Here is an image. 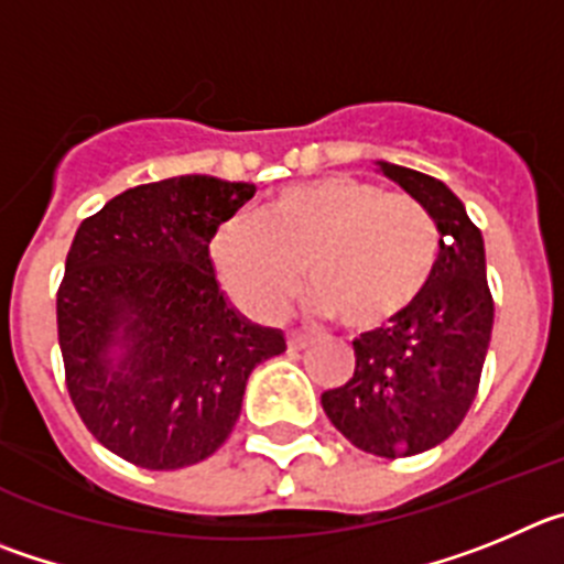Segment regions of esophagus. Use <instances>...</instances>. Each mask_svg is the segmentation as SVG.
<instances>
[{"label": "esophagus", "mask_w": 564, "mask_h": 564, "mask_svg": "<svg viewBox=\"0 0 564 564\" xmlns=\"http://www.w3.org/2000/svg\"><path fill=\"white\" fill-rule=\"evenodd\" d=\"M312 343V337L303 332H289L286 334V345L292 348V351H301V348H306V345Z\"/></svg>", "instance_id": "1"}]
</instances>
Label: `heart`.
Wrapping results in <instances>:
<instances>
[{"label": "heart", "mask_w": 564, "mask_h": 564, "mask_svg": "<svg viewBox=\"0 0 564 564\" xmlns=\"http://www.w3.org/2000/svg\"><path fill=\"white\" fill-rule=\"evenodd\" d=\"M438 258L427 207L408 194L334 174L294 182L210 241L213 270L250 314L275 319L306 283L345 328L382 326L413 306Z\"/></svg>", "instance_id": "obj_1"}]
</instances>
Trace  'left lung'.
Listing matches in <instances>:
<instances>
[{
    "label": "left lung",
    "instance_id": "1",
    "mask_svg": "<svg viewBox=\"0 0 564 564\" xmlns=\"http://www.w3.org/2000/svg\"><path fill=\"white\" fill-rule=\"evenodd\" d=\"M427 207L441 232L424 292L388 326L354 339V377L319 395L334 427L379 458L427 453L458 430L478 395L495 301L484 236L441 180L379 162Z\"/></svg>",
    "mask_w": 564,
    "mask_h": 564
}]
</instances>
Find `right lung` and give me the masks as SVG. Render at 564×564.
I'll return each instance as SVG.
<instances>
[{
    "mask_svg": "<svg viewBox=\"0 0 564 564\" xmlns=\"http://www.w3.org/2000/svg\"><path fill=\"white\" fill-rule=\"evenodd\" d=\"M256 185L171 176L80 221L55 297L69 399L86 430L143 469L205 460L236 427L247 379L286 351L232 312L210 261Z\"/></svg>",
    "mask_w": 564,
    "mask_h": 564,
    "instance_id": "right-lung-1",
    "label": "right lung"
}]
</instances>
